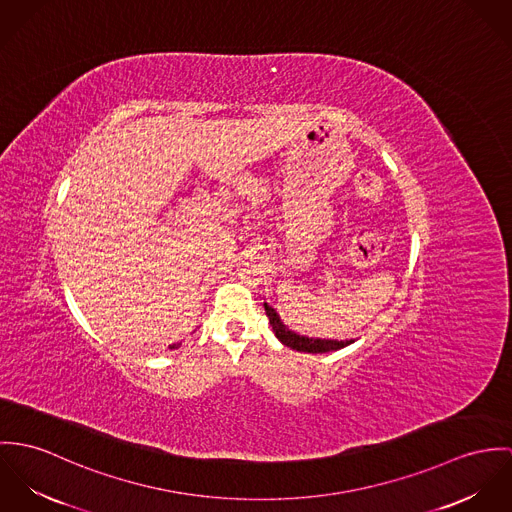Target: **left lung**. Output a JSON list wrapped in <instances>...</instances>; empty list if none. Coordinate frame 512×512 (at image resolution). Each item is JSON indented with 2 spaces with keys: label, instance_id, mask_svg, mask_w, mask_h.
I'll return each mask as SVG.
<instances>
[{
  "label": "left lung",
  "instance_id": "8db88e82",
  "mask_svg": "<svg viewBox=\"0 0 512 512\" xmlns=\"http://www.w3.org/2000/svg\"><path fill=\"white\" fill-rule=\"evenodd\" d=\"M265 312H267V316H269V322H271V326H273L275 336L283 341L286 347H290V349L306 351V353H326V351H338L341 347L353 343L351 340H314V338L298 336V334L290 332V330L284 326L283 322H281V318H279V314H277L269 304H265Z\"/></svg>",
  "mask_w": 512,
  "mask_h": 512
}]
</instances>
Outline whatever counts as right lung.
Listing matches in <instances>:
<instances>
[{
	"mask_svg": "<svg viewBox=\"0 0 512 512\" xmlns=\"http://www.w3.org/2000/svg\"><path fill=\"white\" fill-rule=\"evenodd\" d=\"M171 347H174V345H171Z\"/></svg>",
	"mask_w": 512,
	"mask_h": 512,
	"instance_id": "right-lung-1",
	"label": "right lung"
}]
</instances>
